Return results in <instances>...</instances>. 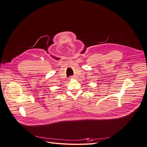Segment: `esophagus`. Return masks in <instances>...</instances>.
Here are the masks:
<instances>
[{
	"instance_id": "obj_1",
	"label": "esophagus",
	"mask_w": 147,
	"mask_h": 147,
	"mask_svg": "<svg viewBox=\"0 0 147 147\" xmlns=\"http://www.w3.org/2000/svg\"><path fill=\"white\" fill-rule=\"evenodd\" d=\"M72 78V77H70V78Z\"/></svg>"
}]
</instances>
